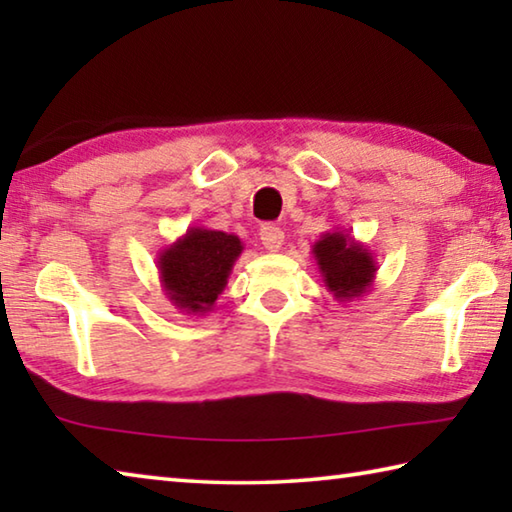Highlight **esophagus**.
Returning a JSON list of instances; mask_svg holds the SVG:
<instances>
[{"mask_svg": "<svg viewBox=\"0 0 512 512\" xmlns=\"http://www.w3.org/2000/svg\"><path fill=\"white\" fill-rule=\"evenodd\" d=\"M259 239H262L266 250L277 253V250H280L284 244V232L280 228H275V225H264V228L259 230Z\"/></svg>", "mask_w": 512, "mask_h": 512, "instance_id": "esophagus-1", "label": "esophagus"}]
</instances>
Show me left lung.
<instances>
[{
	"label": "left lung",
	"mask_w": 512,
	"mask_h": 512,
	"mask_svg": "<svg viewBox=\"0 0 512 512\" xmlns=\"http://www.w3.org/2000/svg\"><path fill=\"white\" fill-rule=\"evenodd\" d=\"M325 289L334 300L352 302L366 296L377 275V262L372 250L350 237L345 230H332L320 235L311 246Z\"/></svg>",
	"instance_id": "left-lung-1"
}]
</instances>
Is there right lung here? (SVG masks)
Masks as SVG:
<instances>
[{"label": "right lung", "instance_id": "right-lung-1", "mask_svg": "<svg viewBox=\"0 0 512 512\" xmlns=\"http://www.w3.org/2000/svg\"><path fill=\"white\" fill-rule=\"evenodd\" d=\"M241 253L244 244L237 235L203 225L187 228L183 237L158 253L164 296L183 314L205 316L214 309Z\"/></svg>", "mask_w": 512, "mask_h": 512}]
</instances>
